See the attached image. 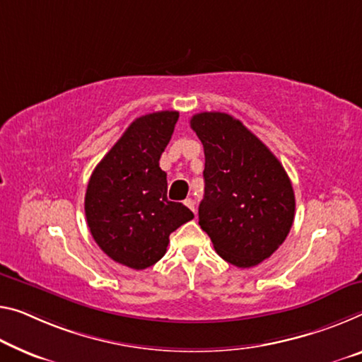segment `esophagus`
Returning <instances> with one entry per match:
<instances>
[{"mask_svg": "<svg viewBox=\"0 0 362 362\" xmlns=\"http://www.w3.org/2000/svg\"><path fill=\"white\" fill-rule=\"evenodd\" d=\"M185 205H186V207L191 209L192 212H194V215H196L197 210H196V204H194V200H192V199H186V200H185Z\"/></svg>", "mask_w": 362, "mask_h": 362, "instance_id": "obj_1", "label": "esophagus"}]
</instances>
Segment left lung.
Returning <instances> with one entry per match:
<instances>
[{"label":"left lung","mask_w":362,"mask_h":362,"mask_svg":"<svg viewBox=\"0 0 362 362\" xmlns=\"http://www.w3.org/2000/svg\"><path fill=\"white\" fill-rule=\"evenodd\" d=\"M204 146L199 225L226 262L249 269L269 259L294 220V191L283 165L241 121L220 111L191 118Z\"/></svg>","instance_id":"8db88e82"}]
</instances>
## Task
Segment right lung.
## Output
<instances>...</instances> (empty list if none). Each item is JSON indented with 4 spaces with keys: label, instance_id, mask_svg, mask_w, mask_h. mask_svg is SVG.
Listing matches in <instances>:
<instances>
[{
    "label": "right lung",
    "instance_id": "obj_1",
    "mask_svg": "<svg viewBox=\"0 0 362 362\" xmlns=\"http://www.w3.org/2000/svg\"><path fill=\"white\" fill-rule=\"evenodd\" d=\"M177 118V111H157L132 121L88 180V230L108 257L129 269L157 264L171 233L194 218L186 205L166 197L158 165Z\"/></svg>",
    "mask_w": 362,
    "mask_h": 362
}]
</instances>
